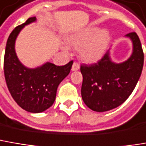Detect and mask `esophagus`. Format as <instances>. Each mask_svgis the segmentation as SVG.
<instances>
[{
	"instance_id": "1",
	"label": "esophagus",
	"mask_w": 146,
	"mask_h": 146,
	"mask_svg": "<svg viewBox=\"0 0 146 146\" xmlns=\"http://www.w3.org/2000/svg\"><path fill=\"white\" fill-rule=\"evenodd\" d=\"M79 69V64L77 62H73V66H72V71H78Z\"/></svg>"
}]
</instances>
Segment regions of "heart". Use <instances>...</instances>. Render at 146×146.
<instances>
[{
	"instance_id": "obj_1",
	"label": "heart",
	"mask_w": 146,
	"mask_h": 146,
	"mask_svg": "<svg viewBox=\"0 0 146 146\" xmlns=\"http://www.w3.org/2000/svg\"><path fill=\"white\" fill-rule=\"evenodd\" d=\"M110 38L107 31L89 27L70 36L68 43L74 48H78V57L82 62L93 64L99 62L104 56Z\"/></svg>"
}]
</instances>
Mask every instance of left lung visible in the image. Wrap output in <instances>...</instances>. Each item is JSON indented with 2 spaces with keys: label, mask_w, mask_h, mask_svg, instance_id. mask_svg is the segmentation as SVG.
Wrapping results in <instances>:
<instances>
[{
  "label": "left lung",
  "mask_w": 146,
  "mask_h": 146,
  "mask_svg": "<svg viewBox=\"0 0 146 146\" xmlns=\"http://www.w3.org/2000/svg\"><path fill=\"white\" fill-rule=\"evenodd\" d=\"M125 37L132 42V53L127 60L114 62L109 50L98 63L81 66L82 99L94 111L105 112L117 108L129 98L139 81L144 64L141 43L135 33Z\"/></svg>",
  "instance_id": "1"
}]
</instances>
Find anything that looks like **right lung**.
I'll list each match as a JSON object with an SVG mask.
<instances>
[{"instance_id":"1","label":"right lung","mask_w":146,"mask_h":146,"mask_svg":"<svg viewBox=\"0 0 146 146\" xmlns=\"http://www.w3.org/2000/svg\"><path fill=\"white\" fill-rule=\"evenodd\" d=\"M35 21L36 17H30L10 34L5 51L4 73L7 88L21 108L27 112L42 113L53 104L58 87L70 73L73 61L64 66L46 62L34 68L21 62L15 49L16 40L25 26Z\"/></svg>"}]
</instances>
